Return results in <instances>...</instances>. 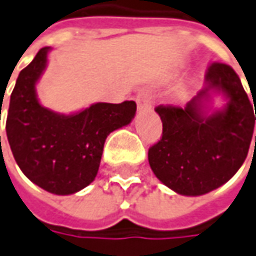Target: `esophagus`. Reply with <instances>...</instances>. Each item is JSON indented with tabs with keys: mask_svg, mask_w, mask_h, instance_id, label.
Instances as JSON below:
<instances>
[{
	"mask_svg": "<svg viewBox=\"0 0 256 256\" xmlns=\"http://www.w3.org/2000/svg\"><path fill=\"white\" fill-rule=\"evenodd\" d=\"M137 106H138V109H148L151 106V98L150 95H148V92L146 91H140L137 94Z\"/></svg>",
	"mask_w": 256,
	"mask_h": 256,
	"instance_id": "esophagus-1",
	"label": "esophagus"
}]
</instances>
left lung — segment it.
Returning a JSON list of instances; mask_svg holds the SVG:
<instances>
[{
    "label": "left lung",
    "instance_id": "8db88e82",
    "mask_svg": "<svg viewBox=\"0 0 256 256\" xmlns=\"http://www.w3.org/2000/svg\"><path fill=\"white\" fill-rule=\"evenodd\" d=\"M204 80V88L185 108H156L162 136L150 147L148 162L165 186L185 196L208 194L236 175L246 158L256 120V110L254 114L241 80L230 66L212 62ZM210 92L228 99L224 109L213 114L206 112Z\"/></svg>",
    "mask_w": 256,
    "mask_h": 256
}]
</instances>
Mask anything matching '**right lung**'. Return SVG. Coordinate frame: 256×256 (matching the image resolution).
<instances>
[{"mask_svg":"<svg viewBox=\"0 0 256 256\" xmlns=\"http://www.w3.org/2000/svg\"><path fill=\"white\" fill-rule=\"evenodd\" d=\"M48 50L40 48L19 72L5 128L20 171L50 194H71L95 179L106 137L128 124L137 106L134 100L98 102L72 114L42 106L36 82L48 66Z\"/></svg>","mask_w":256,"mask_h":256,"instance_id":"obj_1","label":"right lung"}]
</instances>
